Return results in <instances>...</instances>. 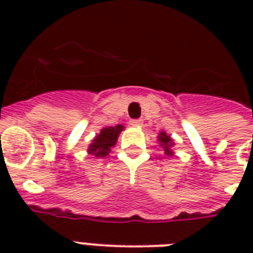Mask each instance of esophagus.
I'll use <instances>...</instances> for the list:
<instances>
[{"instance_id":"1","label":"esophagus","mask_w":253,"mask_h":253,"mask_svg":"<svg viewBox=\"0 0 253 253\" xmlns=\"http://www.w3.org/2000/svg\"><path fill=\"white\" fill-rule=\"evenodd\" d=\"M130 125L134 127H139L143 125V121L142 119H131L130 121Z\"/></svg>"}]
</instances>
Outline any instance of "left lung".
Here are the masks:
<instances>
[{"label": "left lung", "mask_w": 253, "mask_h": 253, "mask_svg": "<svg viewBox=\"0 0 253 253\" xmlns=\"http://www.w3.org/2000/svg\"><path fill=\"white\" fill-rule=\"evenodd\" d=\"M159 142H160V146H162L163 150H164V154L168 155V156H172L173 152L172 150H170V146H173L172 139L169 138L166 132H160V135H159Z\"/></svg>", "instance_id": "1"}]
</instances>
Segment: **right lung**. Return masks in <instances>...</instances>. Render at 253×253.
<instances>
[{
	"instance_id": "obj_1",
	"label": "right lung",
	"mask_w": 253,
	"mask_h": 253,
	"mask_svg": "<svg viewBox=\"0 0 253 253\" xmlns=\"http://www.w3.org/2000/svg\"><path fill=\"white\" fill-rule=\"evenodd\" d=\"M123 130L122 125L114 127H105L101 130L98 136H95L93 143L89 147V154L95 158H105L111 151V147L114 146L119 132Z\"/></svg>"
}]
</instances>
